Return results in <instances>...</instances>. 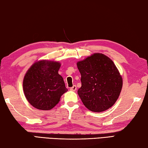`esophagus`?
I'll return each mask as SVG.
<instances>
[{
    "mask_svg": "<svg viewBox=\"0 0 148 148\" xmlns=\"http://www.w3.org/2000/svg\"><path fill=\"white\" fill-rule=\"evenodd\" d=\"M76 89H77V87H76V86H75V85H74V86H72V87H71V88H70V90H71V91H75Z\"/></svg>",
    "mask_w": 148,
    "mask_h": 148,
    "instance_id": "34e87169",
    "label": "esophagus"
}]
</instances>
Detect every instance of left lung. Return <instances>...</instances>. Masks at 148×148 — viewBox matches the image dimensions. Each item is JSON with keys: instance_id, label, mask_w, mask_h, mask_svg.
<instances>
[{"instance_id": "8db88e82", "label": "left lung", "mask_w": 148, "mask_h": 148, "mask_svg": "<svg viewBox=\"0 0 148 148\" xmlns=\"http://www.w3.org/2000/svg\"><path fill=\"white\" fill-rule=\"evenodd\" d=\"M81 74L82 87L77 91L87 109L101 112L116 103L121 92L123 79L108 57L95 53L77 62Z\"/></svg>"}]
</instances>
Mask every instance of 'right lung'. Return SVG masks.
I'll list each match as a JSON object with an SVG mask.
<instances>
[{"instance_id":"obj_1","label":"right lung","mask_w":148,"mask_h":148,"mask_svg":"<svg viewBox=\"0 0 148 148\" xmlns=\"http://www.w3.org/2000/svg\"><path fill=\"white\" fill-rule=\"evenodd\" d=\"M60 67L59 62L42 60L35 62L27 71L23 82V91L32 106L42 110H51L68 91L58 73Z\"/></svg>"}]
</instances>
